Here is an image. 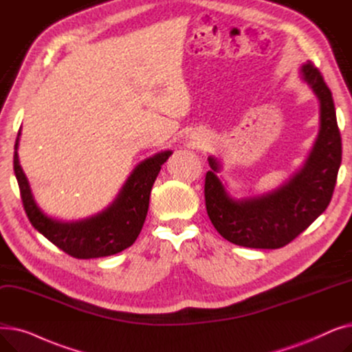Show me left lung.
Returning <instances> with one entry per match:
<instances>
[{
	"label": "left lung",
	"instance_id": "1",
	"mask_svg": "<svg viewBox=\"0 0 352 352\" xmlns=\"http://www.w3.org/2000/svg\"><path fill=\"white\" fill-rule=\"evenodd\" d=\"M300 72L320 101V133L297 174L272 192L235 199L217 177L219 162L208 157L207 212L221 236L235 245L275 250L289 244L327 210L334 192L342 155L334 100L312 63L304 64Z\"/></svg>",
	"mask_w": 352,
	"mask_h": 352
}]
</instances>
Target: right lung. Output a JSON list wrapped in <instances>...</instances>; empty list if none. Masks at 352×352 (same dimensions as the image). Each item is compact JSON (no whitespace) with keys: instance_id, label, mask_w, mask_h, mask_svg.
Returning <instances> with one entry per match:
<instances>
[{"instance_id":"right-lung-1","label":"right lung","mask_w":352,"mask_h":352,"mask_svg":"<svg viewBox=\"0 0 352 352\" xmlns=\"http://www.w3.org/2000/svg\"><path fill=\"white\" fill-rule=\"evenodd\" d=\"M18 140L20 133L15 141L14 173L25 214L36 231L68 255L81 260L114 255L134 244L148 212L154 181L161 165L173 154L171 151L158 153L137 165L113 204L100 214L63 223L45 215L34 201L28 179L18 160Z\"/></svg>"}]
</instances>
